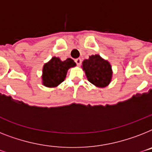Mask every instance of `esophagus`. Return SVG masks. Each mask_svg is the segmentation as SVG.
<instances>
[{
    "instance_id": "esophagus-1",
    "label": "esophagus",
    "mask_w": 152,
    "mask_h": 152,
    "mask_svg": "<svg viewBox=\"0 0 152 152\" xmlns=\"http://www.w3.org/2000/svg\"><path fill=\"white\" fill-rule=\"evenodd\" d=\"M75 62H76V65H81V63H82V60H81V58H79L75 59Z\"/></svg>"
}]
</instances>
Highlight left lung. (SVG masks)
<instances>
[{"instance_id": "obj_1", "label": "left lung", "mask_w": 152, "mask_h": 152, "mask_svg": "<svg viewBox=\"0 0 152 152\" xmlns=\"http://www.w3.org/2000/svg\"><path fill=\"white\" fill-rule=\"evenodd\" d=\"M83 69L85 71L89 82L97 87H104L112 79V67L109 62L104 61L98 55L90 56L83 61Z\"/></svg>"}]
</instances>
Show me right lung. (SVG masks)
I'll return each mask as SVG.
<instances>
[{"instance_id": "right-lung-1", "label": "right lung", "mask_w": 152, "mask_h": 152, "mask_svg": "<svg viewBox=\"0 0 152 152\" xmlns=\"http://www.w3.org/2000/svg\"><path fill=\"white\" fill-rule=\"evenodd\" d=\"M76 65L71 58L61 61L58 58L54 57L49 62L45 64L43 69V83L48 87H55L65 80L68 69Z\"/></svg>"}]
</instances>
